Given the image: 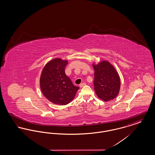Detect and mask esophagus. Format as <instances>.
I'll list each match as a JSON object with an SVG mask.
<instances>
[{
    "label": "esophagus",
    "instance_id": "1",
    "mask_svg": "<svg viewBox=\"0 0 155 155\" xmlns=\"http://www.w3.org/2000/svg\"><path fill=\"white\" fill-rule=\"evenodd\" d=\"M85 85H86V83H85V82H82V83L80 84V87L81 88H82V87H84Z\"/></svg>",
    "mask_w": 155,
    "mask_h": 155
}]
</instances>
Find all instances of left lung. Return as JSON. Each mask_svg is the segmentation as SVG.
<instances>
[{
    "mask_svg": "<svg viewBox=\"0 0 155 155\" xmlns=\"http://www.w3.org/2000/svg\"><path fill=\"white\" fill-rule=\"evenodd\" d=\"M93 67L94 89L97 96L105 102L114 99L120 88V79L116 69L107 61L93 64Z\"/></svg>",
    "mask_w": 155,
    "mask_h": 155,
    "instance_id": "obj_1",
    "label": "left lung"
}]
</instances>
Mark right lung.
I'll list each match as a JSON object with an SVG mask.
<instances>
[{
	"mask_svg": "<svg viewBox=\"0 0 155 155\" xmlns=\"http://www.w3.org/2000/svg\"><path fill=\"white\" fill-rule=\"evenodd\" d=\"M67 63L66 60L53 59L45 65L41 75L40 87L44 95L56 104L70 103L80 88L65 74Z\"/></svg>",
	"mask_w": 155,
	"mask_h": 155,
	"instance_id": "obj_1",
	"label": "right lung"
}]
</instances>
